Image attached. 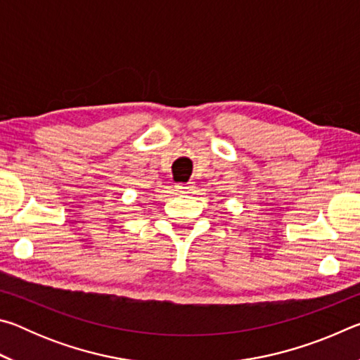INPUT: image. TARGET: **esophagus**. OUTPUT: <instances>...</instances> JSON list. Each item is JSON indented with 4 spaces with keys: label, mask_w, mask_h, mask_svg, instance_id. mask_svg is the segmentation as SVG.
<instances>
[{
    "label": "esophagus",
    "mask_w": 360,
    "mask_h": 360,
    "mask_svg": "<svg viewBox=\"0 0 360 360\" xmlns=\"http://www.w3.org/2000/svg\"><path fill=\"white\" fill-rule=\"evenodd\" d=\"M193 188H195L193 182H178V184H176V191L179 193H192Z\"/></svg>",
    "instance_id": "34e87169"
}]
</instances>
